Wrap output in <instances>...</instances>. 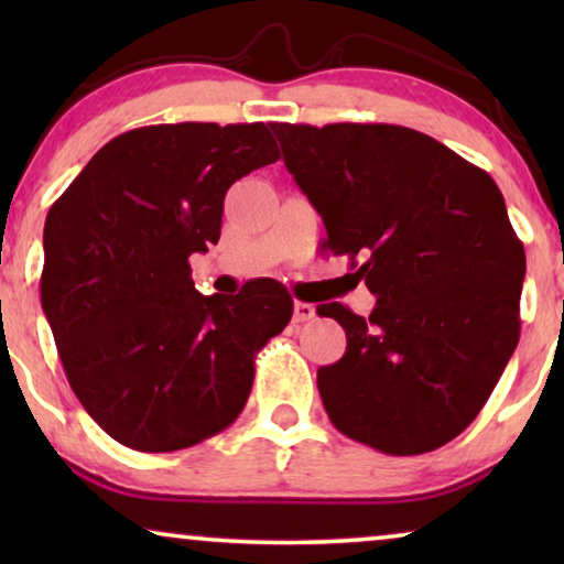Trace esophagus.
Instances as JSON below:
<instances>
[{
	"label": "esophagus",
	"mask_w": 564,
	"mask_h": 564,
	"mask_svg": "<svg viewBox=\"0 0 564 564\" xmlns=\"http://www.w3.org/2000/svg\"><path fill=\"white\" fill-rule=\"evenodd\" d=\"M292 318H295L297 323H305V321L315 318V305H311V303H295V315H292Z\"/></svg>",
	"instance_id": "34e87169"
}]
</instances>
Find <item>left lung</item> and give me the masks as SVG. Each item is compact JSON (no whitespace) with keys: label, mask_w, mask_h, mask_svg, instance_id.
Wrapping results in <instances>:
<instances>
[{"label":"left lung","mask_w":564,"mask_h":564,"mask_svg":"<svg viewBox=\"0 0 564 564\" xmlns=\"http://www.w3.org/2000/svg\"><path fill=\"white\" fill-rule=\"evenodd\" d=\"M288 172L326 223L328 251L361 259L369 318L318 305L346 354L318 369L334 426L395 457L459 436L519 344L523 243L488 172L436 138L384 122H272Z\"/></svg>","instance_id":"8db88e82"}]
</instances>
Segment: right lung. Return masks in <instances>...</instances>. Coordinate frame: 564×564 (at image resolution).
Here are the masks:
<instances>
[{
    "mask_svg": "<svg viewBox=\"0 0 564 564\" xmlns=\"http://www.w3.org/2000/svg\"><path fill=\"white\" fill-rule=\"evenodd\" d=\"M276 159L264 122L135 128L51 205L43 313L68 384L115 442L187 449L243 411L253 354L288 326L292 297L274 280L199 295L189 257L218 243L230 184Z\"/></svg>",
    "mask_w": 564,
    "mask_h": 564,
    "instance_id": "obj_1",
    "label": "right lung"
}]
</instances>
